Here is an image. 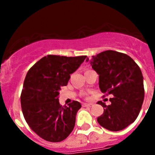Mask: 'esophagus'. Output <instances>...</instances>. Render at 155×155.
Wrapping results in <instances>:
<instances>
[{"mask_svg": "<svg viewBox=\"0 0 155 155\" xmlns=\"http://www.w3.org/2000/svg\"><path fill=\"white\" fill-rule=\"evenodd\" d=\"M92 105H93V104H84L83 105H82V107H92Z\"/></svg>", "mask_w": 155, "mask_h": 155, "instance_id": "obj_1", "label": "esophagus"}]
</instances>
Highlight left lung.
<instances>
[{"label": "left lung", "mask_w": 155, "mask_h": 155, "mask_svg": "<svg viewBox=\"0 0 155 155\" xmlns=\"http://www.w3.org/2000/svg\"><path fill=\"white\" fill-rule=\"evenodd\" d=\"M90 63L99 75L102 93L113 95L110 105L97 102L104 109L97 122L109 130H121L137 119L143 105L145 92L141 70L127 54L112 50L92 56Z\"/></svg>", "instance_id": "left-lung-1"}]
</instances>
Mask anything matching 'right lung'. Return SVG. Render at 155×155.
<instances>
[{"label": "right lung", "instance_id": "1", "mask_svg": "<svg viewBox=\"0 0 155 155\" xmlns=\"http://www.w3.org/2000/svg\"><path fill=\"white\" fill-rule=\"evenodd\" d=\"M86 58L48 54L28 72L21 94V110L31 130L43 140L63 141L73 131L82 106L78 101L61 106L59 91Z\"/></svg>", "mask_w": 155, "mask_h": 155}]
</instances>
